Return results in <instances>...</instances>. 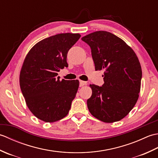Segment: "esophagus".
Segmentation results:
<instances>
[{"instance_id": "1", "label": "esophagus", "mask_w": 158, "mask_h": 158, "mask_svg": "<svg viewBox=\"0 0 158 158\" xmlns=\"http://www.w3.org/2000/svg\"><path fill=\"white\" fill-rule=\"evenodd\" d=\"M87 85V82L86 81H79V86L80 87H83V85Z\"/></svg>"}]
</instances>
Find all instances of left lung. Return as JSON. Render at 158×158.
Wrapping results in <instances>:
<instances>
[{
	"instance_id": "obj_1",
	"label": "left lung",
	"mask_w": 158,
	"mask_h": 158,
	"mask_svg": "<svg viewBox=\"0 0 158 158\" xmlns=\"http://www.w3.org/2000/svg\"><path fill=\"white\" fill-rule=\"evenodd\" d=\"M81 40L91 48L96 70H105L102 86L89 85V112L103 122H118L139 98L142 69L138 57L125 41L109 32H94Z\"/></svg>"
}]
</instances>
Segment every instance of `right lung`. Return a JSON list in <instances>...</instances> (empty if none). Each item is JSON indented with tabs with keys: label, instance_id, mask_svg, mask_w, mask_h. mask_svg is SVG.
<instances>
[{
	"label": "right lung",
	"instance_id": "obj_1",
	"mask_svg": "<svg viewBox=\"0 0 158 158\" xmlns=\"http://www.w3.org/2000/svg\"><path fill=\"white\" fill-rule=\"evenodd\" d=\"M81 35L61 33L41 40L26 55L19 85L29 110L38 119L55 122L68 115L79 88L78 80H60L58 72L68 67L67 53Z\"/></svg>",
	"mask_w": 158,
	"mask_h": 158
}]
</instances>
